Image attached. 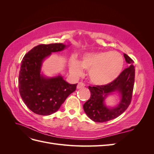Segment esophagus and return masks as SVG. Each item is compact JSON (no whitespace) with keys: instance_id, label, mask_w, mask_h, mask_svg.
I'll return each instance as SVG.
<instances>
[{"instance_id":"34e87169","label":"esophagus","mask_w":154,"mask_h":154,"mask_svg":"<svg viewBox=\"0 0 154 154\" xmlns=\"http://www.w3.org/2000/svg\"><path fill=\"white\" fill-rule=\"evenodd\" d=\"M84 87H85V84L82 82H79L77 85V88H78V89L79 88H82Z\"/></svg>"}]
</instances>
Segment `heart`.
<instances>
[{"label":"heart","instance_id":"1","mask_svg":"<svg viewBox=\"0 0 154 154\" xmlns=\"http://www.w3.org/2000/svg\"><path fill=\"white\" fill-rule=\"evenodd\" d=\"M124 66L122 55L116 51L87 53L80 60L70 59L69 72L74 76H80L83 69L88 70L90 81L96 85H105L112 82L122 72Z\"/></svg>","mask_w":154,"mask_h":154}]
</instances>
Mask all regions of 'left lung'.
I'll use <instances>...</instances> for the list:
<instances>
[{
    "mask_svg": "<svg viewBox=\"0 0 154 154\" xmlns=\"http://www.w3.org/2000/svg\"><path fill=\"white\" fill-rule=\"evenodd\" d=\"M123 55L129 67L124 69L114 81L105 85L88 86L91 97L83 105V109L88 117L94 122H106L118 118L130 104L134 85L135 67L133 60L127 54ZM115 93L120 96L119 103L113 107H107L104 103L106 97Z\"/></svg>",
    "mask_w": 154,
    "mask_h": 154,
    "instance_id": "obj_1",
    "label": "left lung"
}]
</instances>
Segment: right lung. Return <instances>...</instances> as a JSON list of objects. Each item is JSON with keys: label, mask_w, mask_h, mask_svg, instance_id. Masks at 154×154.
Returning <instances> with one entry per match:
<instances>
[{"label": "right lung", "mask_w": 154, "mask_h": 154, "mask_svg": "<svg viewBox=\"0 0 154 154\" xmlns=\"http://www.w3.org/2000/svg\"><path fill=\"white\" fill-rule=\"evenodd\" d=\"M69 45L40 44L25 54L21 62L18 88L22 100L34 113L49 116L57 112L67 97L76 89L62 75L47 77L41 73L44 60L52 53L59 52Z\"/></svg>", "instance_id": "right-lung-1"}]
</instances>
